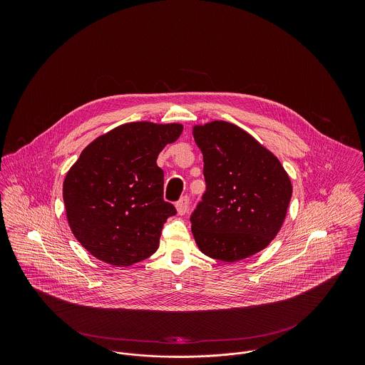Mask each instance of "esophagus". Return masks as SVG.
Segmentation results:
<instances>
[{
	"mask_svg": "<svg viewBox=\"0 0 365 365\" xmlns=\"http://www.w3.org/2000/svg\"><path fill=\"white\" fill-rule=\"evenodd\" d=\"M189 205H190V200H189V197H183V198H180V200H179V202L176 204V210H178V213H179V215H186V213H187V209H189Z\"/></svg>",
	"mask_w": 365,
	"mask_h": 365,
	"instance_id": "34e87169",
	"label": "esophagus"
}]
</instances>
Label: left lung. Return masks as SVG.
Masks as SVG:
<instances>
[{"label": "left lung", "instance_id": "left-lung-1", "mask_svg": "<svg viewBox=\"0 0 365 365\" xmlns=\"http://www.w3.org/2000/svg\"><path fill=\"white\" fill-rule=\"evenodd\" d=\"M192 137L207 182L190 219L198 249L226 262L259 253L284 223L293 194L289 174L278 157L232 123L194 124Z\"/></svg>", "mask_w": 365, "mask_h": 365}]
</instances>
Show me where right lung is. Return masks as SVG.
I'll return each instance as SVG.
<instances>
[{
	"label": "right lung",
	"mask_w": 365,
	"mask_h": 365,
	"mask_svg": "<svg viewBox=\"0 0 365 365\" xmlns=\"http://www.w3.org/2000/svg\"><path fill=\"white\" fill-rule=\"evenodd\" d=\"M182 131L180 123H125L88 143L71 167L63 183L67 220L96 259L128 267L156 252L176 213L163 198L156 160Z\"/></svg>",
	"instance_id": "add662e5"
}]
</instances>
